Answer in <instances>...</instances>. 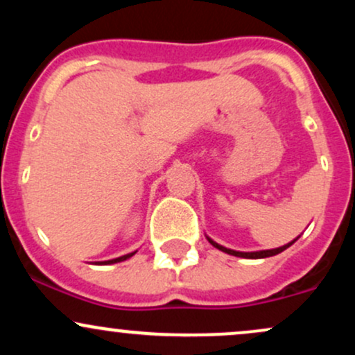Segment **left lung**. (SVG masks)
<instances>
[{"label": "left lung", "mask_w": 355, "mask_h": 355, "mask_svg": "<svg viewBox=\"0 0 355 355\" xmlns=\"http://www.w3.org/2000/svg\"><path fill=\"white\" fill-rule=\"evenodd\" d=\"M297 239H299V237H297ZM297 239H295V240H297ZM295 240H292L291 243H287V245H284V247L272 248V250H260V252H237V250H230V248H225V247L218 245V243L214 242V240H211V239H209V242H210L214 247H217L218 250L225 252V254H230V255H235V257H243V259H266V257H272V255L280 254V252H284L285 248L291 247L292 243L295 242Z\"/></svg>", "instance_id": "8db88e82"}]
</instances>
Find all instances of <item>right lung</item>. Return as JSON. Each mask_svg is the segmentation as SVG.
I'll use <instances>...</instances> for the list:
<instances>
[{"label": "right lung", "instance_id": "1", "mask_svg": "<svg viewBox=\"0 0 355 355\" xmlns=\"http://www.w3.org/2000/svg\"><path fill=\"white\" fill-rule=\"evenodd\" d=\"M132 255H135V252H132V254H126L123 257H118V259H113V260H107V262H101V263H116V262H121V260H126L130 259Z\"/></svg>", "mask_w": 355, "mask_h": 355}]
</instances>
